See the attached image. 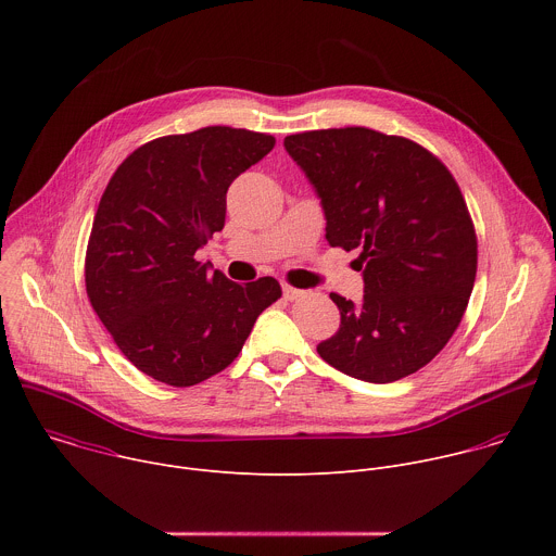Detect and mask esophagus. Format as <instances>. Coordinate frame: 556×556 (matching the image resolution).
Listing matches in <instances>:
<instances>
[{
	"instance_id": "obj_1",
	"label": "esophagus",
	"mask_w": 556,
	"mask_h": 556,
	"mask_svg": "<svg viewBox=\"0 0 556 556\" xmlns=\"http://www.w3.org/2000/svg\"><path fill=\"white\" fill-rule=\"evenodd\" d=\"M305 292L303 290H299V288H292V286H283V296L288 299V301H294V299H299V296H303Z\"/></svg>"
}]
</instances>
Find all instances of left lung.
<instances>
[{"instance_id":"8db88e82","label":"left lung","mask_w":556,"mask_h":556,"mask_svg":"<svg viewBox=\"0 0 556 556\" xmlns=\"http://www.w3.org/2000/svg\"><path fill=\"white\" fill-rule=\"evenodd\" d=\"M286 151L321 198L326 240L358 249L365 294H341V328L316 345L365 382L401 380L457 330L478 273V237L451 172L418 142L367 127L286 136Z\"/></svg>"}]
</instances>
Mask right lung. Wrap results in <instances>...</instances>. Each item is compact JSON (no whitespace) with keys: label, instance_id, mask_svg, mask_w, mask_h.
Here are the masks:
<instances>
[{"label":"right lung","instance_id":"obj_1","mask_svg":"<svg viewBox=\"0 0 556 556\" xmlns=\"http://www.w3.org/2000/svg\"><path fill=\"white\" fill-rule=\"evenodd\" d=\"M273 147L270 134L202 127L144 142L108 182L88 242L86 290L142 374L174 387L215 376L281 296L273 277L242 286L195 260L224 228L230 182Z\"/></svg>","mask_w":556,"mask_h":556}]
</instances>
